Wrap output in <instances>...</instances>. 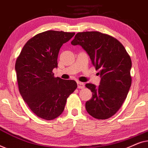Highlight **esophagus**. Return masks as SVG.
<instances>
[{
  "instance_id": "1",
  "label": "esophagus",
  "mask_w": 148,
  "mask_h": 148,
  "mask_svg": "<svg viewBox=\"0 0 148 148\" xmlns=\"http://www.w3.org/2000/svg\"><path fill=\"white\" fill-rule=\"evenodd\" d=\"M84 84H83L82 82H77V88L79 89H83L84 88Z\"/></svg>"
}]
</instances>
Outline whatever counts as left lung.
<instances>
[{"label": "left lung", "mask_w": 148, "mask_h": 148, "mask_svg": "<svg viewBox=\"0 0 148 148\" xmlns=\"http://www.w3.org/2000/svg\"><path fill=\"white\" fill-rule=\"evenodd\" d=\"M71 44L86 50L101 77L98 87L86 84L92 92L86 103L87 112L97 119L110 118L122 106L130 89V56L118 40L99 32H79Z\"/></svg>", "instance_id": "1"}]
</instances>
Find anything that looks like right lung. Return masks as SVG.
<instances>
[{"label":"right lung","instance_id":"obj_1","mask_svg":"<svg viewBox=\"0 0 148 148\" xmlns=\"http://www.w3.org/2000/svg\"><path fill=\"white\" fill-rule=\"evenodd\" d=\"M74 32L49 30L28 40L15 63L20 94L32 112L45 120H53L63 112L66 99L77 88L74 80L54 77L62 44Z\"/></svg>","mask_w":148,"mask_h":148}]
</instances>
